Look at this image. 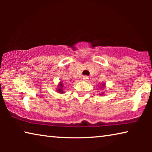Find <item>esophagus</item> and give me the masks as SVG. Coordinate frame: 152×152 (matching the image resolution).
<instances>
[{
	"instance_id": "esophagus-1",
	"label": "esophagus",
	"mask_w": 152,
	"mask_h": 152,
	"mask_svg": "<svg viewBox=\"0 0 152 152\" xmlns=\"http://www.w3.org/2000/svg\"><path fill=\"white\" fill-rule=\"evenodd\" d=\"M82 80H83L84 81H88V77L87 76H83V78H82Z\"/></svg>"
}]
</instances>
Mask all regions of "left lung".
Wrapping results in <instances>:
<instances>
[{
  "instance_id": "obj_1",
  "label": "left lung",
  "mask_w": 152,
  "mask_h": 152,
  "mask_svg": "<svg viewBox=\"0 0 152 152\" xmlns=\"http://www.w3.org/2000/svg\"><path fill=\"white\" fill-rule=\"evenodd\" d=\"M102 87H103V88H104V87L105 86V85H104V84H102ZM102 87H101V88H102ZM102 94H103V92H102V94H101V95H102Z\"/></svg>"
}]
</instances>
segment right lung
Segmentation results:
<instances>
[{
    "label": "right lung",
    "instance_id": "obj_1",
    "mask_svg": "<svg viewBox=\"0 0 152 152\" xmlns=\"http://www.w3.org/2000/svg\"><path fill=\"white\" fill-rule=\"evenodd\" d=\"M58 88L57 89V91L59 92V93L60 94H62V93H64V92L63 91V83H61V82H60V84H58Z\"/></svg>",
    "mask_w": 152,
    "mask_h": 152
}]
</instances>
